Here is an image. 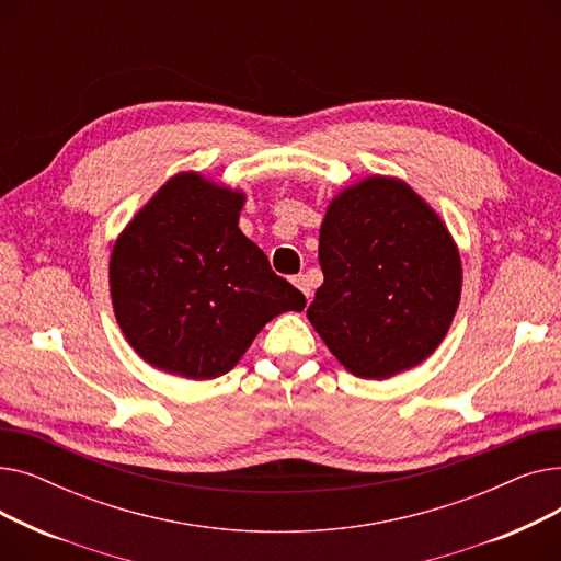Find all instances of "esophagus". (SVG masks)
I'll return each instance as SVG.
<instances>
[{"label": "esophagus", "mask_w": 561, "mask_h": 561, "mask_svg": "<svg viewBox=\"0 0 561 561\" xmlns=\"http://www.w3.org/2000/svg\"><path fill=\"white\" fill-rule=\"evenodd\" d=\"M293 284H296L300 290H302V296L307 298V302H309V298H311V284H309V279H307V275H296L290 279Z\"/></svg>", "instance_id": "obj_1"}]
</instances>
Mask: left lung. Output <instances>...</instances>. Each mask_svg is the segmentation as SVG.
Wrapping results in <instances>:
<instances>
[{
	"instance_id": "1",
	"label": "left lung",
	"mask_w": 561,
	"mask_h": 561,
	"mask_svg": "<svg viewBox=\"0 0 561 561\" xmlns=\"http://www.w3.org/2000/svg\"><path fill=\"white\" fill-rule=\"evenodd\" d=\"M325 282L307 309L332 355L357 377L387 379L444 341L461 293L446 225L389 176L343 191L320 227Z\"/></svg>"
}]
</instances>
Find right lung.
Listing matches in <instances>:
<instances>
[{"label": "right lung", "instance_id": "add662e5", "mask_svg": "<svg viewBox=\"0 0 561 561\" xmlns=\"http://www.w3.org/2000/svg\"><path fill=\"white\" fill-rule=\"evenodd\" d=\"M241 206V193L176 174L117 239L113 309L147 364L188 379L220 377L265 322L305 309L302 293L239 229Z\"/></svg>", "mask_w": 561, "mask_h": 561}]
</instances>
